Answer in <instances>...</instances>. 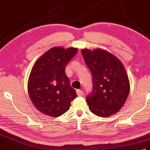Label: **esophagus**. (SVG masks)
Segmentation results:
<instances>
[{
    "label": "esophagus",
    "instance_id": "1",
    "mask_svg": "<svg viewBox=\"0 0 150 150\" xmlns=\"http://www.w3.org/2000/svg\"><path fill=\"white\" fill-rule=\"evenodd\" d=\"M76 92H77V94L78 96H81V95H82V94H83V91L81 90H77Z\"/></svg>",
    "mask_w": 150,
    "mask_h": 150
}]
</instances>
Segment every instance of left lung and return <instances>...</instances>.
I'll list each match as a JSON object with an SVG mask.
<instances>
[{"label":"left lung","instance_id":"1","mask_svg":"<svg viewBox=\"0 0 150 150\" xmlns=\"http://www.w3.org/2000/svg\"><path fill=\"white\" fill-rule=\"evenodd\" d=\"M93 79V91L86 97L92 113L108 117L118 112L126 103L129 81L120 60L106 50H81Z\"/></svg>","mask_w":150,"mask_h":150}]
</instances>
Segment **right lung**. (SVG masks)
Returning a JSON list of instances; mask_svg holds the SVG:
<instances>
[{
    "label": "right lung",
    "mask_w": 150,
    "mask_h": 150,
    "mask_svg": "<svg viewBox=\"0 0 150 150\" xmlns=\"http://www.w3.org/2000/svg\"><path fill=\"white\" fill-rule=\"evenodd\" d=\"M77 50L75 47H54L43 54L31 69L28 93L34 106L46 115H62L77 97L65 73L66 64Z\"/></svg>",
    "instance_id": "right-lung-1"
}]
</instances>
